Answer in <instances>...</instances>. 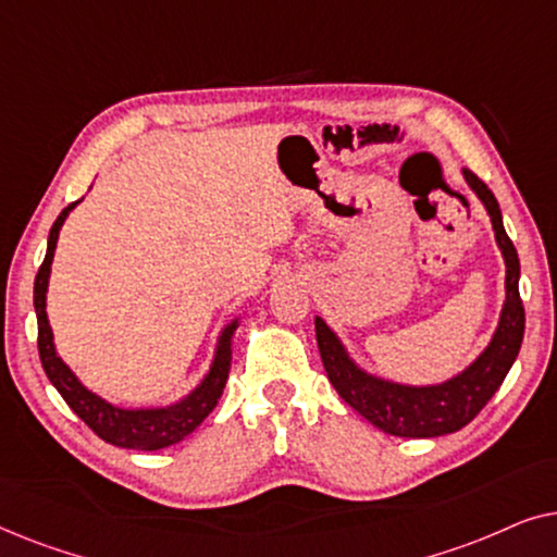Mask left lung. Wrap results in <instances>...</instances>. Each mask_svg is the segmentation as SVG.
Wrapping results in <instances>:
<instances>
[{
  "label": "left lung",
  "mask_w": 557,
  "mask_h": 557,
  "mask_svg": "<svg viewBox=\"0 0 557 557\" xmlns=\"http://www.w3.org/2000/svg\"><path fill=\"white\" fill-rule=\"evenodd\" d=\"M463 180L492 220L494 240L505 258V304H502L497 330L474 362L444 383L406 385L372 375L360 368L347 352L345 342L324 322L314 319L317 345L322 355L326 377L339 398L375 429L403 438H436L467 425L482 410L499 385L505 383L509 368L520 355L524 337V307L520 299V258L512 240L507 238L497 197L476 174L463 170Z\"/></svg>",
  "instance_id": "8db88e82"
}]
</instances>
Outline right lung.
Segmentation results:
<instances>
[{"label": "right lung", "instance_id": "add662e5", "mask_svg": "<svg viewBox=\"0 0 557 557\" xmlns=\"http://www.w3.org/2000/svg\"><path fill=\"white\" fill-rule=\"evenodd\" d=\"M81 202V200H78ZM78 202L67 205L60 212L55 223L50 227L48 238V253L35 276V314H37V349H40V362L45 375L55 391L63 395V400L71 406L75 416L88 425L96 436H101L106 444L121 446V448H136V451H159L172 444H180L182 438L189 436L205 418L212 413V408L218 406L223 387L227 383V372H231L233 360V334L238 330L240 317H235L233 322H227L218 334L215 352H212L210 368L205 372L200 383H197L187 395H182L180 400L170 403V406H149V408H121L113 406L101 395L88 391L81 383L78 375L67 368L63 357L55 349V337H52L50 322H48V284H50V269L52 258H55V246L60 227H63L65 218L71 215V210Z\"/></svg>", "mask_w": 557, "mask_h": 557}]
</instances>
